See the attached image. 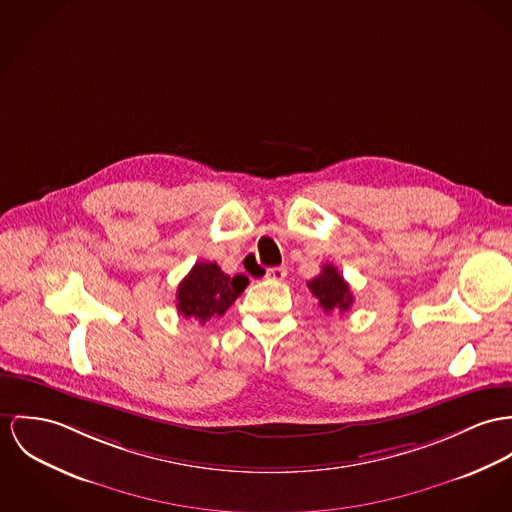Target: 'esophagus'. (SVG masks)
I'll return each mask as SVG.
<instances>
[{
	"label": "esophagus",
	"instance_id": "esophagus-1",
	"mask_svg": "<svg viewBox=\"0 0 512 512\" xmlns=\"http://www.w3.org/2000/svg\"><path fill=\"white\" fill-rule=\"evenodd\" d=\"M286 267H273V269H267V278L271 280H284L286 278Z\"/></svg>",
	"mask_w": 512,
	"mask_h": 512
}]
</instances>
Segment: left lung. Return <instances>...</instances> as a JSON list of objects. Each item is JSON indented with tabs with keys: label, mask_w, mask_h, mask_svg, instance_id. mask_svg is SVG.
<instances>
[{
	"label": "left lung",
	"mask_w": 512,
	"mask_h": 512,
	"mask_svg": "<svg viewBox=\"0 0 512 512\" xmlns=\"http://www.w3.org/2000/svg\"><path fill=\"white\" fill-rule=\"evenodd\" d=\"M308 288L325 314H343L353 306L354 298L347 280L331 263L321 267V273L308 282Z\"/></svg>",
	"instance_id": "8db88e82"
}]
</instances>
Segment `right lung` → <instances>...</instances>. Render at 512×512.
Listing matches in <instances>:
<instances>
[{
  "instance_id": "right-lung-1",
  "label": "right lung",
  "mask_w": 512,
  "mask_h": 512,
  "mask_svg": "<svg viewBox=\"0 0 512 512\" xmlns=\"http://www.w3.org/2000/svg\"><path fill=\"white\" fill-rule=\"evenodd\" d=\"M247 284V276L232 278L222 273L216 263L200 261L177 288V312L187 319L195 317L200 323H206L210 317L226 314Z\"/></svg>"
}]
</instances>
